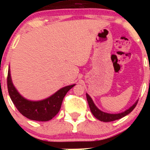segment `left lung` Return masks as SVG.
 Here are the masks:
<instances>
[{
  "mask_svg": "<svg viewBox=\"0 0 150 150\" xmlns=\"http://www.w3.org/2000/svg\"><path fill=\"white\" fill-rule=\"evenodd\" d=\"M86 98L87 101H88V103L89 108L90 110H91V113L94 115V116H95L96 119H98V120H99L101 122H104L120 120V119L124 117V116H125L126 115L129 114L130 112H132V111L134 109L136 105H137V102H138V100H137L132 107H130L128 110H126L124 111V112H120V113H114V114H112V113H107V112H103V111H101L100 110H99L98 108L96 107V105H95V103L93 102V100H92L91 97H90L87 93Z\"/></svg>",
  "mask_w": 150,
  "mask_h": 150,
  "instance_id": "left-lung-1",
  "label": "left lung"
}]
</instances>
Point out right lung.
Listing matches in <instances>:
<instances>
[{"label":"right lung","mask_w":150,"mask_h":150,"mask_svg":"<svg viewBox=\"0 0 150 150\" xmlns=\"http://www.w3.org/2000/svg\"><path fill=\"white\" fill-rule=\"evenodd\" d=\"M76 84L60 88L47 98L40 100H30L25 98L13 85L9 67L7 88L12 101L20 113L30 120L46 122L52 120L59 112L63 99L69 90Z\"/></svg>","instance_id":"right-lung-1"}]
</instances>
